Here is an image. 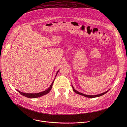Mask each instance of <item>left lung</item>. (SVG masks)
Wrapping results in <instances>:
<instances>
[{
    "mask_svg": "<svg viewBox=\"0 0 127 127\" xmlns=\"http://www.w3.org/2000/svg\"><path fill=\"white\" fill-rule=\"evenodd\" d=\"M72 87L73 90V91H74L76 93H77V94H78L81 95H82V96H84L86 97H88V98H95V97H100V96H102V95H104V94H106V93H107V92L109 91V90L106 91V92H104V93H101V94H97V95H86V94H83V93H82L79 92V91H78L75 90L74 89V88H73V86H72Z\"/></svg>",
    "mask_w": 127,
    "mask_h": 127,
    "instance_id": "8db88e82",
    "label": "left lung"
}]
</instances>
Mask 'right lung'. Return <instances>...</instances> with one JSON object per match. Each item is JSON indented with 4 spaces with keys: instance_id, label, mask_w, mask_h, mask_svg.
<instances>
[{
    "instance_id": "obj_1",
    "label": "right lung",
    "mask_w": 127,
    "mask_h": 127,
    "mask_svg": "<svg viewBox=\"0 0 127 127\" xmlns=\"http://www.w3.org/2000/svg\"><path fill=\"white\" fill-rule=\"evenodd\" d=\"M59 71V70H58V71H57V72L56 74V76H55V77H56L57 74H58ZM54 80V81H53V82L52 83V84H51V85H50V86L49 87V88L47 90H45V91H42V92H39V93H23V92H20V91H18V90H17V91H18L19 93H20L21 95H22L23 96H25V97H28V98H35L39 97H40V96H43V95H45V94L48 93L50 92V91H51V89H52V86H53V84Z\"/></svg>"
}]
</instances>
